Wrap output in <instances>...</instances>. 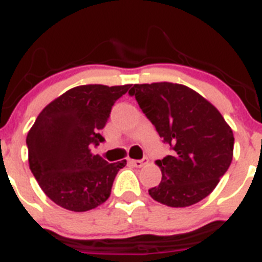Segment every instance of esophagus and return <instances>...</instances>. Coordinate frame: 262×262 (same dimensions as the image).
<instances>
[{
  "instance_id": "obj_1",
  "label": "esophagus",
  "mask_w": 262,
  "mask_h": 262,
  "mask_svg": "<svg viewBox=\"0 0 262 262\" xmlns=\"http://www.w3.org/2000/svg\"><path fill=\"white\" fill-rule=\"evenodd\" d=\"M146 162H148L146 158H144V160H130V164L133 165V166H136V168H141V166H144Z\"/></svg>"
}]
</instances>
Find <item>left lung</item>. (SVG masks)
Here are the masks:
<instances>
[{
	"label": "left lung",
	"instance_id": "obj_1",
	"mask_svg": "<svg viewBox=\"0 0 262 262\" xmlns=\"http://www.w3.org/2000/svg\"><path fill=\"white\" fill-rule=\"evenodd\" d=\"M135 96L170 155L157 160L162 179L153 200L185 208L209 195L229 169L234 137L216 107L190 88L172 82L133 85Z\"/></svg>",
	"mask_w": 262,
	"mask_h": 262
}]
</instances>
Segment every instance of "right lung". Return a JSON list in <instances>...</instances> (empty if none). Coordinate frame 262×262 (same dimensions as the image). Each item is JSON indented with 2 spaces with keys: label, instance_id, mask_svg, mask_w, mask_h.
<instances>
[{
  "label": "right lung",
  "instance_id": "obj_1",
  "mask_svg": "<svg viewBox=\"0 0 262 262\" xmlns=\"http://www.w3.org/2000/svg\"><path fill=\"white\" fill-rule=\"evenodd\" d=\"M130 85H82L68 90L38 114L28 133L29 166L38 185L57 205L86 212L104 204L118 170L126 161L109 164L90 148L105 138L101 130L114 102Z\"/></svg>",
  "mask_w": 262,
  "mask_h": 262
}]
</instances>
